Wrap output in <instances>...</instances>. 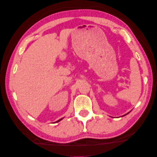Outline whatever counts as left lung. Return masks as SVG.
I'll list each match as a JSON object with an SVG mask.
<instances>
[{"label": "left lung", "instance_id": "left-lung-1", "mask_svg": "<svg viewBox=\"0 0 157 157\" xmlns=\"http://www.w3.org/2000/svg\"><path fill=\"white\" fill-rule=\"evenodd\" d=\"M125 115H126V114H125ZM125 115H124V116H125Z\"/></svg>", "mask_w": 157, "mask_h": 157}]
</instances>
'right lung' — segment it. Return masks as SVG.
Returning a JSON list of instances; mask_svg holds the SVG:
<instances>
[{
    "label": "right lung",
    "instance_id": "right-lung-1",
    "mask_svg": "<svg viewBox=\"0 0 157 157\" xmlns=\"http://www.w3.org/2000/svg\"><path fill=\"white\" fill-rule=\"evenodd\" d=\"M62 119H59V121H56V122H59V121H60V120H62Z\"/></svg>",
    "mask_w": 157,
    "mask_h": 157
}]
</instances>
